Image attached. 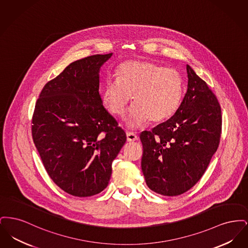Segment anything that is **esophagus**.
<instances>
[{
    "mask_svg": "<svg viewBox=\"0 0 248 248\" xmlns=\"http://www.w3.org/2000/svg\"><path fill=\"white\" fill-rule=\"evenodd\" d=\"M126 138H127V141L133 142L138 140V136L133 133V132H127L126 133Z\"/></svg>",
    "mask_w": 248,
    "mask_h": 248,
    "instance_id": "esophagus-1",
    "label": "esophagus"
}]
</instances>
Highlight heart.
Listing matches in <instances>:
<instances>
[{"mask_svg": "<svg viewBox=\"0 0 248 248\" xmlns=\"http://www.w3.org/2000/svg\"><path fill=\"white\" fill-rule=\"evenodd\" d=\"M183 94V79L175 69L149 60H128L119 66L117 79L106 80L101 96L112 115L123 116L133 95L135 104L126 123L138 128L149 120L159 123L173 116Z\"/></svg>", "mask_w": 248, "mask_h": 248, "instance_id": "1", "label": "heart"}]
</instances>
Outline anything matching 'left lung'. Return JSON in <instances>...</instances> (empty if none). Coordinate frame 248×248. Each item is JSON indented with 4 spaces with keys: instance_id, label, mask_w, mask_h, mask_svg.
Instances as JSON below:
<instances>
[{
    "instance_id": "8db88e82",
    "label": "left lung",
    "mask_w": 248,
    "mask_h": 248,
    "mask_svg": "<svg viewBox=\"0 0 248 248\" xmlns=\"http://www.w3.org/2000/svg\"><path fill=\"white\" fill-rule=\"evenodd\" d=\"M186 69L188 88L176 113L140 134L146 183L165 196L180 195L200 180L220 140V105L207 83Z\"/></svg>"
}]
</instances>
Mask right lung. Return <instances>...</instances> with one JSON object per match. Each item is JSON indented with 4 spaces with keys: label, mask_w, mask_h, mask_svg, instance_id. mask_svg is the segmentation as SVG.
<instances>
[{
    "label": "right lung",
    "mask_w": 248,
    "mask_h": 248,
    "mask_svg": "<svg viewBox=\"0 0 248 248\" xmlns=\"http://www.w3.org/2000/svg\"><path fill=\"white\" fill-rule=\"evenodd\" d=\"M111 56L72 62L45 85L36 102V149L49 177L73 196H93L106 188L112 161L126 141L99 94V71Z\"/></svg>",
    "instance_id": "right-lung-1"
}]
</instances>
